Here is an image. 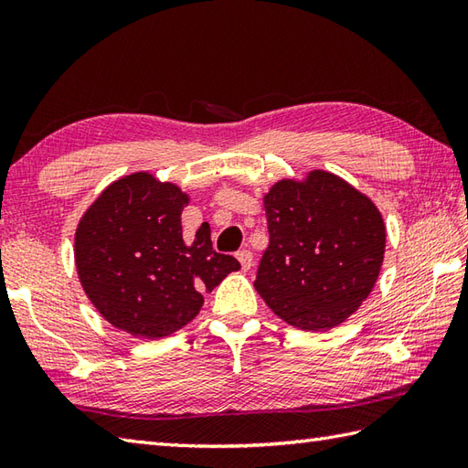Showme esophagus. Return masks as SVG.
Instances as JSON below:
<instances>
[{"instance_id": "obj_1", "label": "esophagus", "mask_w": 468, "mask_h": 468, "mask_svg": "<svg viewBox=\"0 0 468 468\" xmlns=\"http://www.w3.org/2000/svg\"><path fill=\"white\" fill-rule=\"evenodd\" d=\"M237 260H239L241 268H243L245 271L251 270V265H253V253H251L250 250H241L239 253H237Z\"/></svg>"}]
</instances>
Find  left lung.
<instances>
[{
	"instance_id": "1",
	"label": "left lung",
	"mask_w": 468,
	"mask_h": 468,
	"mask_svg": "<svg viewBox=\"0 0 468 468\" xmlns=\"http://www.w3.org/2000/svg\"><path fill=\"white\" fill-rule=\"evenodd\" d=\"M270 245L255 290L302 331L345 323L378 282L386 225L373 200L331 172L280 180L263 197Z\"/></svg>"
}]
</instances>
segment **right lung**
<instances>
[{"mask_svg":"<svg viewBox=\"0 0 468 468\" xmlns=\"http://www.w3.org/2000/svg\"><path fill=\"white\" fill-rule=\"evenodd\" d=\"M185 195L172 182L135 172L109 185L77 227L80 286L107 323L142 338H162L188 324L203 294L241 268L213 250L207 223L182 239Z\"/></svg>","mask_w":468,"mask_h":468,"instance_id":"add662e5","label":"right lung"}]
</instances>
